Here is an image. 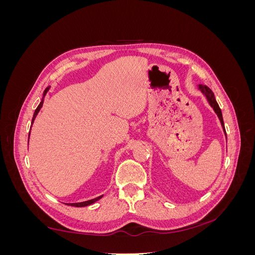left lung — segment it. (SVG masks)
<instances>
[{"mask_svg":"<svg viewBox=\"0 0 255 255\" xmlns=\"http://www.w3.org/2000/svg\"><path fill=\"white\" fill-rule=\"evenodd\" d=\"M199 89H200V91H201L202 94L206 97L208 103H210V105L213 107L215 113L217 114L218 118H219V120H220V122H221V126H222V128H223V130H225V133H226L225 123H223V118H222V113H221V110H220V107H219L217 101H216L215 96H214V92H213L210 88H208L207 86H205V85H199ZM226 135H227V134H226Z\"/></svg>","mask_w":255,"mask_h":255,"instance_id":"obj_1","label":"left lung"}]
</instances>
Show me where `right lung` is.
Masks as SVG:
<instances>
[{
    "instance_id": "add662e5",
    "label": "right lung",
    "mask_w": 255,
    "mask_h": 255,
    "mask_svg": "<svg viewBox=\"0 0 255 255\" xmlns=\"http://www.w3.org/2000/svg\"><path fill=\"white\" fill-rule=\"evenodd\" d=\"M49 89H50V87H48L47 89L44 90V92H43V98H44V96L47 95V92L49 91ZM42 104H43V99L41 100V102H40V104L38 105V107L36 109V111H35V113H34V116H33V120H32V125H33V122H34V120H35V118H36V116H37V114L39 113V111H40V109L42 107ZM103 196H100V197H98V198H95V199H92V200H88V201H85V202H80V203H69L68 205H71V206H76V207H84V206H87V205H90V204H92V203H95L96 201H98V200H100L101 199Z\"/></svg>"
}]
</instances>
